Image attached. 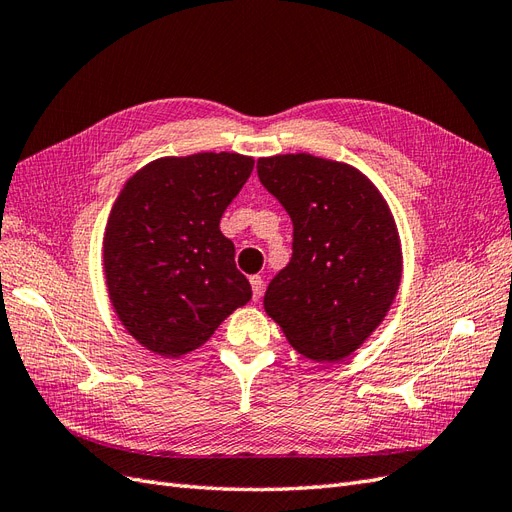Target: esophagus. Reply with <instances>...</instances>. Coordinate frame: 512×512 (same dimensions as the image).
Instances as JSON below:
<instances>
[{
  "label": "esophagus",
  "mask_w": 512,
  "mask_h": 512,
  "mask_svg": "<svg viewBox=\"0 0 512 512\" xmlns=\"http://www.w3.org/2000/svg\"><path fill=\"white\" fill-rule=\"evenodd\" d=\"M250 284H252V297H254V301H258L262 297V288H265V282H262L260 275H252Z\"/></svg>",
  "instance_id": "obj_1"
}]
</instances>
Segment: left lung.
Wrapping results in <instances>:
<instances>
[{
    "label": "left lung",
    "instance_id": "obj_1",
    "mask_svg": "<svg viewBox=\"0 0 512 512\" xmlns=\"http://www.w3.org/2000/svg\"><path fill=\"white\" fill-rule=\"evenodd\" d=\"M258 179L292 220V256L267 292V314L292 348L342 361L389 312L401 247L384 198L359 170L309 153L262 158Z\"/></svg>",
    "mask_w": 512,
    "mask_h": 512
}]
</instances>
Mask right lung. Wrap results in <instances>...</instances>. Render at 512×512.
Instances as JSON below:
<instances>
[{"label":"right lung","instance_id":"1","mask_svg":"<svg viewBox=\"0 0 512 512\" xmlns=\"http://www.w3.org/2000/svg\"><path fill=\"white\" fill-rule=\"evenodd\" d=\"M252 168L239 153L162 158L117 198L104 235L106 286L123 327L147 350L181 356L203 346L252 299L220 230Z\"/></svg>","mask_w":512,"mask_h":512}]
</instances>
